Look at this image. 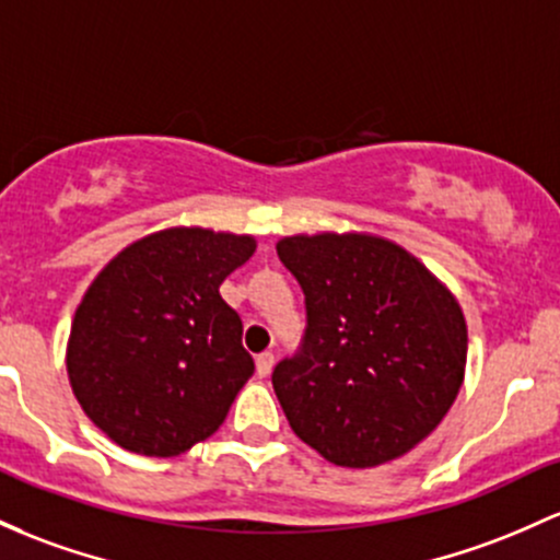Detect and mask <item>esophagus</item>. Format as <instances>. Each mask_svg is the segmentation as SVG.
<instances>
[{
  "label": "esophagus",
  "mask_w": 560,
  "mask_h": 560,
  "mask_svg": "<svg viewBox=\"0 0 560 560\" xmlns=\"http://www.w3.org/2000/svg\"><path fill=\"white\" fill-rule=\"evenodd\" d=\"M255 364H257V374H260V377H268L270 370H273V364H276V355L270 353V350H266V353L257 355Z\"/></svg>",
  "instance_id": "1"
}]
</instances>
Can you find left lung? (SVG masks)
Returning <instances> with one entry per match:
<instances>
[{"instance_id": "obj_1", "label": "left lung", "mask_w": 560, "mask_h": 560, "mask_svg": "<svg viewBox=\"0 0 560 560\" xmlns=\"http://www.w3.org/2000/svg\"><path fill=\"white\" fill-rule=\"evenodd\" d=\"M276 252L308 318L298 353L270 377L294 433L342 468L415 450L463 385L457 300L407 249L366 233L287 236Z\"/></svg>"}]
</instances>
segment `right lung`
Wrapping results in <instances>:
<instances>
[{
    "mask_svg": "<svg viewBox=\"0 0 560 560\" xmlns=\"http://www.w3.org/2000/svg\"><path fill=\"white\" fill-rule=\"evenodd\" d=\"M252 252V236L167 229L90 284L66 364L84 415L121 450L175 457L223 425L255 361L220 284Z\"/></svg>",
    "mask_w": 560,
    "mask_h": 560,
    "instance_id": "1",
    "label": "right lung"
}]
</instances>
